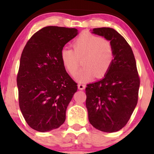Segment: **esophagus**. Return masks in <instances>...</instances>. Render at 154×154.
<instances>
[{
	"mask_svg": "<svg viewBox=\"0 0 154 154\" xmlns=\"http://www.w3.org/2000/svg\"><path fill=\"white\" fill-rule=\"evenodd\" d=\"M85 85H83V84H79V85H78V88L81 90H84L85 89Z\"/></svg>",
	"mask_w": 154,
	"mask_h": 154,
	"instance_id": "34e87169",
	"label": "esophagus"
}]
</instances>
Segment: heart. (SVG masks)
Listing matches in <instances>:
<instances>
[{"label":"heart","mask_w":154,"mask_h":154,"mask_svg":"<svg viewBox=\"0 0 154 154\" xmlns=\"http://www.w3.org/2000/svg\"><path fill=\"white\" fill-rule=\"evenodd\" d=\"M73 50L65 48L61 50L60 57L64 69L71 75L76 73L79 59L83 58V66L75 75L79 83H86L94 77L105 76L112 65L114 53L111 44L102 37L90 33L80 35L72 44Z\"/></svg>","instance_id":"obj_1"}]
</instances>
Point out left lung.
<instances>
[{"instance_id":"obj_1","label":"left lung","mask_w":154,"mask_h":154,"mask_svg":"<svg viewBox=\"0 0 154 154\" xmlns=\"http://www.w3.org/2000/svg\"><path fill=\"white\" fill-rule=\"evenodd\" d=\"M92 33L110 41L114 58L104 79L85 88L88 119L96 129L114 132L127 124L137 104L140 80L135 58L128 42L113 29L96 28Z\"/></svg>"}]
</instances>
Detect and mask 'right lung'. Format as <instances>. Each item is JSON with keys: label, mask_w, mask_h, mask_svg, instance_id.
<instances>
[{"label": "right lung", "mask_w": 154, "mask_h": 154, "mask_svg": "<svg viewBox=\"0 0 154 154\" xmlns=\"http://www.w3.org/2000/svg\"><path fill=\"white\" fill-rule=\"evenodd\" d=\"M78 33L75 28L44 27L23 50L17 77L19 104L27 124L36 131H50L64 123L78 88L65 70L60 53Z\"/></svg>", "instance_id": "obj_1"}]
</instances>
